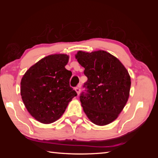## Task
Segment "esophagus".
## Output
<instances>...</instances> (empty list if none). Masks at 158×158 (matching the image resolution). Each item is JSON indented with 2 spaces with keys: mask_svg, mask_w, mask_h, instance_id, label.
<instances>
[{
  "mask_svg": "<svg viewBox=\"0 0 158 158\" xmlns=\"http://www.w3.org/2000/svg\"><path fill=\"white\" fill-rule=\"evenodd\" d=\"M80 87H81V85H79L78 87L75 88V91L77 92V95H78L80 94V91H81V89H80Z\"/></svg>",
  "mask_w": 158,
  "mask_h": 158,
  "instance_id": "34e87169",
  "label": "esophagus"
}]
</instances>
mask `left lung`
Masks as SVG:
<instances>
[{"label": "left lung", "mask_w": 158, "mask_h": 158, "mask_svg": "<svg viewBox=\"0 0 158 158\" xmlns=\"http://www.w3.org/2000/svg\"><path fill=\"white\" fill-rule=\"evenodd\" d=\"M76 59L88 77L87 93L80 96L84 113L93 123L104 126L115 121L130 96V76L116 57L103 50L79 51Z\"/></svg>", "instance_id": "obj_1"}]
</instances>
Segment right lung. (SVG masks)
<instances>
[{
    "mask_svg": "<svg viewBox=\"0 0 158 158\" xmlns=\"http://www.w3.org/2000/svg\"><path fill=\"white\" fill-rule=\"evenodd\" d=\"M65 53L49 55L29 68L21 81V95L26 109L37 121L50 124L62 116L77 93L69 86L71 71Z\"/></svg>",
    "mask_w": 158,
    "mask_h": 158,
    "instance_id": "right-lung-1",
    "label": "right lung"
}]
</instances>
